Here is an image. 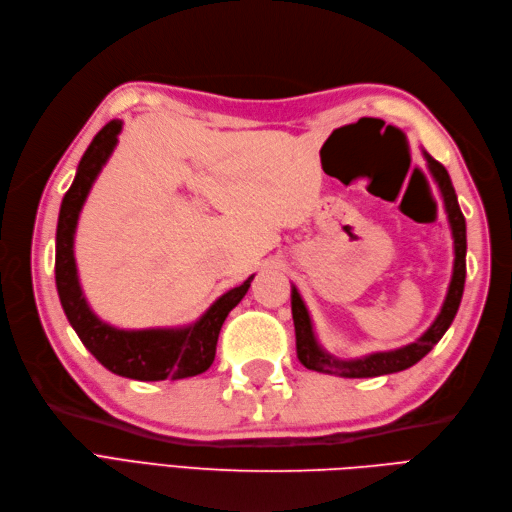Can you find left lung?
Here are the masks:
<instances>
[{
	"mask_svg": "<svg viewBox=\"0 0 512 512\" xmlns=\"http://www.w3.org/2000/svg\"><path fill=\"white\" fill-rule=\"evenodd\" d=\"M423 156L427 160L431 177L436 179L438 188H440L444 211L448 215V224H451L453 243H455L453 277H451V284H448L446 299L442 303L438 318L433 320L431 327L421 337H418L416 342H412L404 348L389 350V352H374V354L361 356V359L339 361L327 350H322V346L318 344L312 318H309V312L301 299L299 290L292 286L290 303H292L294 335H297V356L307 369L322 371V374H335L342 378H376V376L395 374V371H404L421 361L423 356L440 342L446 329L451 327V322L455 320V314H457L461 297H463V284H466V250H468L466 218H463V213L459 209L453 181H451V177H448L446 168L438 160H433L427 151H423Z\"/></svg>",
	"mask_w": 512,
	"mask_h": 512,
	"instance_id": "8db88e82",
	"label": "left lung"
}]
</instances>
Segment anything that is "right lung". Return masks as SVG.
<instances>
[{
    "mask_svg": "<svg viewBox=\"0 0 512 512\" xmlns=\"http://www.w3.org/2000/svg\"><path fill=\"white\" fill-rule=\"evenodd\" d=\"M121 126L119 119H113L94 136L76 168L70 190L61 200L55 237V284L59 301L83 346L113 374L143 382L192 378L211 367L222 324L230 309L237 307L245 297L254 275L247 277L241 286L222 294L188 327L126 331L111 327L91 312L81 290L79 273H76L74 232L91 185L117 145Z\"/></svg>",
    "mask_w": 512,
    "mask_h": 512,
    "instance_id": "1",
    "label": "right lung"
}]
</instances>
